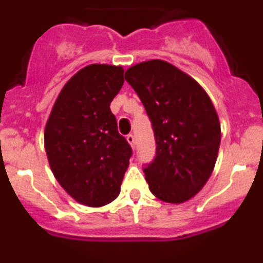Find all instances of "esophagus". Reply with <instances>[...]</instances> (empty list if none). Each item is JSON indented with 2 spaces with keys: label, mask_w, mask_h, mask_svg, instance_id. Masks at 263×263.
<instances>
[{
  "label": "esophagus",
  "mask_w": 263,
  "mask_h": 263,
  "mask_svg": "<svg viewBox=\"0 0 263 263\" xmlns=\"http://www.w3.org/2000/svg\"><path fill=\"white\" fill-rule=\"evenodd\" d=\"M126 141L130 143V146H132V147H134V146H136V137H134L133 134H129V136H126Z\"/></svg>",
  "instance_id": "obj_1"
}]
</instances>
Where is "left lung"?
<instances>
[{"label":"left lung","instance_id":"1","mask_svg":"<svg viewBox=\"0 0 263 263\" xmlns=\"http://www.w3.org/2000/svg\"><path fill=\"white\" fill-rule=\"evenodd\" d=\"M125 79L153 124L157 155L143 168L152 194L166 203L190 200L208 182L221 141L217 111L199 83L168 62L130 67Z\"/></svg>","mask_w":263,"mask_h":263}]
</instances>
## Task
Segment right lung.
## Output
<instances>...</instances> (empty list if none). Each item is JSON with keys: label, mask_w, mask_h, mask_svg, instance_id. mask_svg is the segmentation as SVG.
<instances>
[{"label": "right lung", "mask_w": 263, "mask_h": 263, "mask_svg": "<svg viewBox=\"0 0 263 263\" xmlns=\"http://www.w3.org/2000/svg\"><path fill=\"white\" fill-rule=\"evenodd\" d=\"M124 85V68L89 64L55 100L45 148L58 183L78 203L103 206L120 195L132 147L117 130L110 103Z\"/></svg>", "instance_id": "right-lung-1"}]
</instances>
